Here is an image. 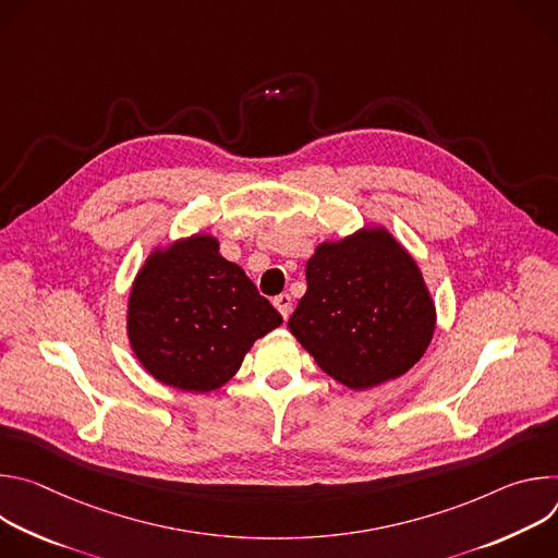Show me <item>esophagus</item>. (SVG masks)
Wrapping results in <instances>:
<instances>
[{"label":"esophagus","mask_w":558,"mask_h":558,"mask_svg":"<svg viewBox=\"0 0 558 558\" xmlns=\"http://www.w3.org/2000/svg\"><path fill=\"white\" fill-rule=\"evenodd\" d=\"M274 306L280 311V315L287 320V317L291 315V295H289V293L276 295V298H274Z\"/></svg>","instance_id":"34e87169"}]
</instances>
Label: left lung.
Here are the masks:
<instances>
[{
    "label": "left lung",
    "mask_w": 558,
    "mask_h": 558,
    "mask_svg": "<svg viewBox=\"0 0 558 558\" xmlns=\"http://www.w3.org/2000/svg\"><path fill=\"white\" fill-rule=\"evenodd\" d=\"M435 320L413 256L388 229L364 227L315 247L289 329L325 373L364 390L413 368Z\"/></svg>",
    "instance_id": "obj_1"
}]
</instances>
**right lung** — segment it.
<instances>
[{
    "label": "right lung",
    "instance_id": "1",
    "mask_svg": "<svg viewBox=\"0 0 558 558\" xmlns=\"http://www.w3.org/2000/svg\"><path fill=\"white\" fill-rule=\"evenodd\" d=\"M280 325L282 315L207 233L154 250L128 300L136 360L154 379L187 392L220 388L252 344Z\"/></svg>",
    "mask_w": 558,
    "mask_h": 558
}]
</instances>
